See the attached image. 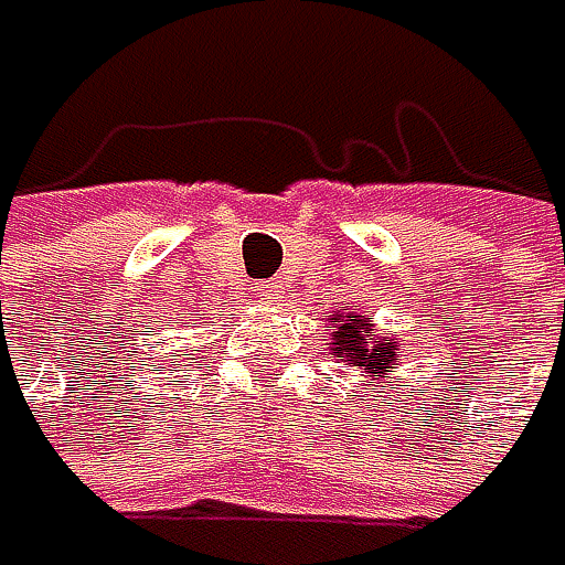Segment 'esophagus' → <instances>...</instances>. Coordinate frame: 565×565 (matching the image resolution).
<instances>
[{
  "instance_id": "1",
  "label": "esophagus",
  "mask_w": 565,
  "mask_h": 565,
  "mask_svg": "<svg viewBox=\"0 0 565 565\" xmlns=\"http://www.w3.org/2000/svg\"><path fill=\"white\" fill-rule=\"evenodd\" d=\"M258 294H262L265 300H278L284 294V281H278V278H265V281H258Z\"/></svg>"
}]
</instances>
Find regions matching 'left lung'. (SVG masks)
Returning <instances> with one entry per match:
<instances>
[{"mask_svg":"<svg viewBox=\"0 0 565 565\" xmlns=\"http://www.w3.org/2000/svg\"><path fill=\"white\" fill-rule=\"evenodd\" d=\"M330 330V343L327 350L350 370L366 373V376H380V380H393V373L398 370V347L402 340L383 337L373 323L370 313L360 310H333L327 317ZM366 383V380H363Z\"/></svg>","mask_w":565,"mask_h":565,"instance_id":"obj_1","label":"left lung"}]
</instances>
